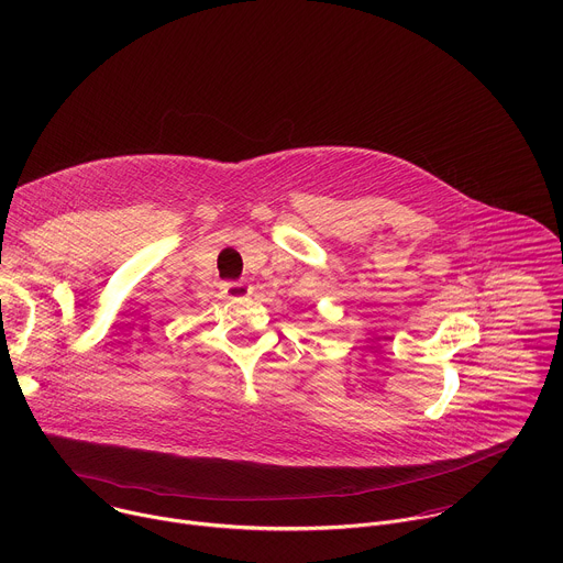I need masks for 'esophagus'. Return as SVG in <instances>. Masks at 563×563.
<instances>
[{
    "label": "esophagus",
    "mask_w": 563,
    "mask_h": 563,
    "mask_svg": "<svg viewBox=\"0 0 563 563\" xmlns=\"http://www.w3.org/2000/svg\"><path fill=\"white\" fill-rule=\"evenodd\" d=\"M222 294H224V298H231V300L245 298L252 294V285H247L243 280H229V283H222Z\"/></svg>",
    "instance_id": "34e87169"
}]
</instances>
